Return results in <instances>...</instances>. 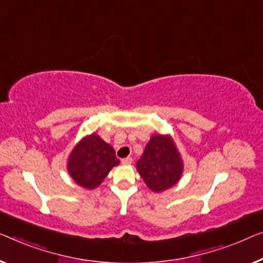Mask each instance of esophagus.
I'll list each match as a JSON object with an SVG mask.
<instances>
[{
	"label": "esophagus",
	"mask_w": 263,
	"mask_h": 263,
	"mask_svg": "<svg viewBox=\"0 0 263 263\" xmlns=\"http://www.w3.org/2000/svg\"><path fill=\"white\" fill-rule=\"evenodd\" d=\"M121 163L125 164V165H128V164L132 163V158H131V157H126V158L121 159Z\"/></svg>",
	"instance_id": "esophagus-1"
}]
</instances>
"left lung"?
I'll use <instances>...</instances> for the list:
<instances>
[{"instance_id": "1", "label": "left lung", "mask_w": 263, "mask_h": 263, "mask_svg": "<svg viewBox=\"0 0 263 263\" xmlns=\"http://www.w3.org/2000/svg\"><path fill=\"white\" fill-rule=\"evenodd\" d=\"M137 169L152 191L160 193L181 178L183 164L170 137L154 136L147 143Z\"/></svg>"}]
</instances>
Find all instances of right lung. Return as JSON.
<instances>
[{"mask_svg":"<svg viewBox=\"0 0 263 263\" xmlns=\"http://www.w3.org/2000/svg\"><path fill=\"white\" fill-rule=\"evenodd\" d=\"M118 164L115 148L93 133L81 140L70 154L68 172L79 185L94 189Z\"/></svg>","mask_w":263,"mask_h":263,"instance_id":"1","label":"right lung"}]
</instances>
